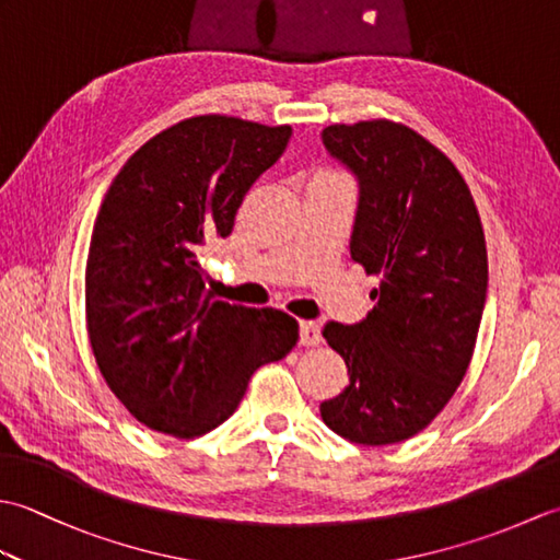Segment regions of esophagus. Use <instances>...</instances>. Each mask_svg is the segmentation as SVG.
I'll return each instance as SVG.
<instances>
[{
  "mask_svg": "<svg viewBox=\"0 0 560 560\" xmlns=\"http://www.w3.org/2000/svg\"><path fill=\"white\" fill-rule=\"evenodd\" d=\"M323 341V331H319V325L313 323V319H303L301 323V343L303 347H317Z\"/></svg>",
  "mask_w": 560,
  "mask_h": 560,
  "instance_id": "34e87169",
  "label": "esophagus"
}]
</instances>
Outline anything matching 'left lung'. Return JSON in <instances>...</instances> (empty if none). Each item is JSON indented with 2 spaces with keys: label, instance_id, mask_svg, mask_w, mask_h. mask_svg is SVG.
<instances>
[{
  "label": "left lung",
  "instance_id": "8db88e82",
  "mask_svg": "<svg viewBox=\"0 0 560 560\" xmlns=\"http://www.w3.org/2000/svg\"><path fill=\"white\" fill-rule=\"evenodd\" d=\"M323 141L359 180L351 259L380 287L365 319L323 329L349 385L319 413L351 443H401L445 409L477 347L489 287L481 219L455 163L407 125H329Z\"/></svg>",
  "mask_w": 560,
  "mask_h": 560
}]
</instances>
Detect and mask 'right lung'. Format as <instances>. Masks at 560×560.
<instances>
[{"label":"right lung","mask_w":560,"mask_h":560,"mask_svg":"<svg viewBox=\"0 0 560 560\" xmlns=\"http://www.w3.org/2000/svg\"><path fill=\"white\" fill-rule=\"evenodd\" d=\"M289 139V125L189 117L135 151L103 199L86 259L89 339L113 395L151 431H213L257 368L299 341L287 313L213 301L199 267Z\"/></svg>","instance_id":"right-lung-1"}]
</instances>
